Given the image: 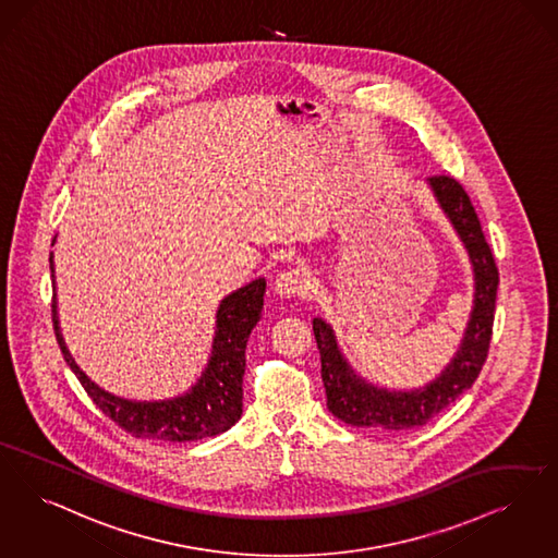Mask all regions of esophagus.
<instances>
[{"label":"esophagus","mask_w":558,"mask_h":558,"mask_svg":"<svg viewBox=\"0 0 558 558\" xmlns=\"http://www.w3.org/2000/svg\"><path fill=\"white\" fill-rule=\"evenodd\" d=\"M274 290H276V294H280L282 299L307 294V292L312 290L310 271H305L303 268H292L289 269V271H282V274L276 278Z\"/></svg>","instance_id":"1"}]
</instances>
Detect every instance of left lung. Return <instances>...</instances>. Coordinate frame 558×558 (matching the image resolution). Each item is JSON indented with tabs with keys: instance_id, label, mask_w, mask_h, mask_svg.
Returning <instances> with one entry per match:
<instances>
[{
	"instance_id": "left-lung-1",
	"label": "left lung",
	"mask_w": 558,
	"mask_h": 558,
	"mask_svg": "<svg viewBox=\"0 0 558 558\" xmlns=\"http://www.w3.org/2000/svg\"><path fill=\"white\" fill-rule=\"evenodd\" d=\"M427 186L465 246L473 269V305L468 328L457 353L436 378L420 388L395 390L381 388L357 374L338 347L335 328L326 319L313 317L328 409L344 424L384 432H402L427 424L473 386L488 357L498 289V268L490 246L465 189L457 180L432 177Z\"/></svg>"
}]
</instances>
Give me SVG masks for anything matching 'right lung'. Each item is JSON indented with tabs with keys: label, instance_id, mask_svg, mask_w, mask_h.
Listing matches in <instances>:
<instances>
[{
	"label": "right lung",
	"instance_id": "obj_1",
	"mask_svg": "<svg viewBox=\"0 0 558 558\" xmlns=\"http://www.w3.org/2000/svg\"><path fill=\"white\" fill-rule=\"evenodd\" d=\"M49 269L56 289L53 253H49ZM264 294L266 278H255L245 287L223 296L216 312L211 353L199 379L186 392L163 401H131L97 386L76 365L68 351L58 319L56 294L51 303V319L64 361L93 402L113 424L126 429L134 438H149L159 442H193L222 434L243 415L246 340L262 317Z\"/></svg>",
	"mask_w": 558,
	"mask_h": 558
}]
</instances>
